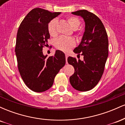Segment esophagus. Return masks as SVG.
I'll return each instance as SVG.
<instances>
[{"mask_svg": "<svg viewBox=\"0 0 125 125\" xmlns=\"http://www.w3.org/2000/svg\"><path fill=\"white\" fill-rule=\"evenodd\" d=\"M65 56H66V62H67V58H68V54H65Z\"/></svg>", "mask_w": 125, "mask_h": 125, "instance_id": "1", "label": "esophagus"}]
</instances>
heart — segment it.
<instances>
[{"mask_svg":"<svg viewBox=\"0 0 125 125\" xmlns=\"http://www.w3.org/2000/svg\"><path fill=\"white\" fill-rule=\"evenodd\" d=\"M69 23L71 25V28L73 30H76L81 24V21L78 18L76 17H69L67 19ZM58 19L56 18L51 20L48 25V30L50 35L54 36L57 34V24ZM54 45L56 48L62 51L67 52L69 51L75 45V41L73 39L71 38H65V37H59L54 42Z\"/></svg>","mask_w":125,"mask_h":125,"instance_id":"b5f03b06","label":"heart"}]
</instances>
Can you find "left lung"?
Segmentation results:
<instances>
[{
	"mask_svg": "<svg viewBox=\"0 0 125 125\" xmlns=\"http://www.w3.org/2000/svg\"><path fill=\"white\" fill-rule=\"evenodd\" d=\"M79 16L84 21V31L79 45L73 50L75 53L83 56V60L69 56V64L74 68L69 78L71 85L81 92L91 90L98 83L104 73L108 57V38L106 31L100 19L86 10L72 12Z\"/></svg>",
	"mask_w": 125,
	"mask_h": 125,
	"instance_id": "8db88e82",
	"label": "left lung"
}]
</instances>
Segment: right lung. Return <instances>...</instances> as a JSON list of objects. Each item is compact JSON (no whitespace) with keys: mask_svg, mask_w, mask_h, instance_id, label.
<instances>
[{"mask_svg":"<svg viewBox=\"0 0 125 125\" xmlns=\"http://www.w3.org/2000/svg\"><path fill=\"white\" fill-rule=\"evenodd\" d=\"M61 13L33 9L18 29L15 48L18 69L26 85L36 92L51 88L54 77L65 64V54L61 51L57 50L49 58L42 52L50 38L48 23Z\"/></svg>","mask_w":125,"mask_h":125,"instance_id":"obj_1","label":"right lung"}]
</instances>
